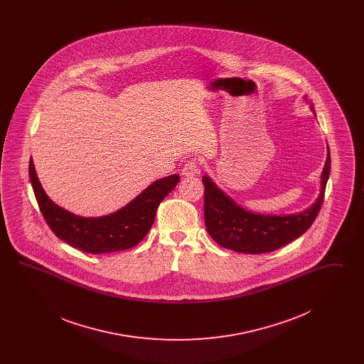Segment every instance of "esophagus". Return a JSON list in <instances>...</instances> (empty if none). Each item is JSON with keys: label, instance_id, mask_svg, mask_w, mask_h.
Listing matches in <instances>:
<instances>
[{"label": "esophagus", "instance_id": "34e87169", "mask_svg": "<svg viewBox=\"0 0 364 364\" xmlns=\"http://www.w3.org/2000/svg\"><path fill=\"white\" fill-rule=\"evenodd\" d=\"M198 171H199L198 169V159L192 158L190 161H187V164L183 166L181 173L187 176V177H190V176H195V174L198 173Z\"/></svg>", "mask_w": 364, "mask_h": 364}]
</instances>
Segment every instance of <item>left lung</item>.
<instances>
[{"label":"left lung","mask_w":364,"mask_h":364,"mask_svg":"<svg viewBox=\"0 0 364 364\" xmlns=\"http://www.w3.org/2000/svg\"><path fill=\"white\" fill-rule=\"evenodd\" d=\"M307 100V98H306ZM310 109L315 113L314 106ZM330 174V151L321 176V193L316 202L301 213L289 215H266L248 211L230 199L215 183L203 176L205 224L208 235L221 247L245 254H264L294 242L315 221L325 199Z\"/></svg>","instance_id":"8db88e82"}]
</instances>
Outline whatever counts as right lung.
Here are the masks:
<instances>
[{
	"label": "right lung",
	"mask_w": 364,
	"mask_h": 364,
	"mask_svg": "<svg viewBox=\"0 0 364 364\" xmlns=\"http://www.w3.org/2000/svg\"><path fill=\"white\" fill-rule=\"evenodd\" d=\"M28 172L38 206L53 233L63 242L88 254L122 251L141 242L156 220L159 203L180 180L178 174L159 178L127 206L109 215L80 217L60 208L46 195L35 172L33 159Z\"/></svg>",
	"instance_id": "1"
}]
</instances>
